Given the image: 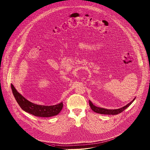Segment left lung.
Segmentation results:
<instances>
[{
    "label": "left lung",
    "instance_id": "obj_1",
    "mask_svg": "<svg viewBox=\"0 0 150 150\" xmlns=\"http://www.w3.org/2000/svg\"><path fill=\"white\" fill-rule=\"evenodd\" d=\"M136 97L133 98L132 101H131L129 103L126 104L123 107H121L118 109H115V110H109V109H106L104 108H100L98 107H96L89 100V105H90L91 109L95 112H97L98 114H105V115H117L120 113H121L123 112L125 109H126L134 101Z\"/></svg>",
    "mask_w": 150,
    "mask_h": 150
}]
</instances>
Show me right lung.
<instances>
[{
	"instance_id": "right-lung-1",
	"label": "right lung",
	"mask_w": 150,
	"mask_h": 150,
	"mask_svg": "<svg viewBox=\"0 0 150 150\" xmlns=\"http://www.w3.org/2000/svg\"><path fill=\"white\" fill-rule=\"evenodd\" d=\"M11 88L13 94L20 107L24 111L34 116L43 118L54 117L58 115L62 108V102L56 105L49 106L37 105L32 103L20 94L13 85H11Z\"/></svg>"
}]
</instances>
